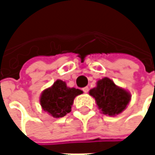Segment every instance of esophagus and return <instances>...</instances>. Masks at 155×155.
Here are the masks:
<instances>
[{
	"mask_svg": "<svg viewBox=\"0 0 155 155\" xmlns=\"http://www.w3.org/2000/svg\"><path fill=\"white\" fill-rule=\"evenodd\" d=\"M82 91H83V92L87 93V92L89 91V87H84V88H82Z\"/></svg>",
	"mask_w": 155,
	"mask_h": 155,
	"instance_id": "obj_1",
	"label": "esophagus"
}]
</instances>
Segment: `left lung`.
<instances>
[{
    "mask_svg": "<svg viewBox=\"0 0 155 155\" xmlns=\"http://www.w3.org/2000/svg\"><path fill=\"white\" fill-rule=\"evenodd\" d=\"M101 109V113L116 116L127 108L131 100V95L126 90L117 87L109 78H103L97 82V86L90 91Z\"/></svg>",
    "mask_w": 155,
    "mask_h": 155,
    "instance_id": "1",
    "label": "left lung"
}]
</instances>
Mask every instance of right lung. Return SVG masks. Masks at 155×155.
<instances>
[{
	"instance_id": "1",
	"label": "right lung",
	"mask_w": 155,
	"mask_h": 155,
	"mask_svg": "<svg viewBox=\"0 0 155 155\" xmlns=\"http://www.w3.org/2000/svg\"><path fill=\"white\" fill-rule=\"evenodd\" d=\"M82 91L75 88H69L61 80L55 81L54 84L46 89L40 96L42 108L54 117H63L71 112L74 98Z\"/></svg>"
}]
</instances>
